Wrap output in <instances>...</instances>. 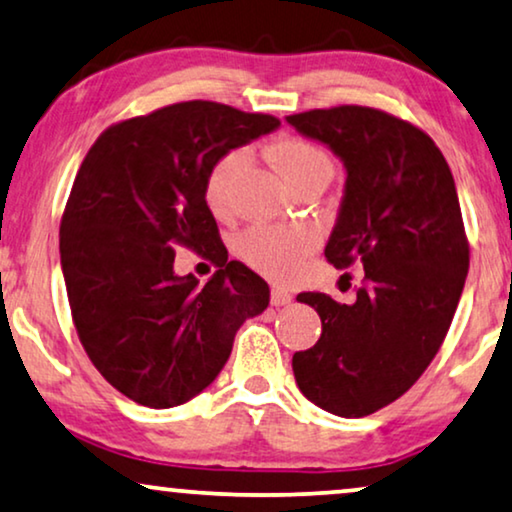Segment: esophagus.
Wrapping results in <instances>:
<instances>
[{"label": "esophagus", "instance_id": "1", "mask_svg": "<svg viewBox=\"0 0 512 512\" xmlns=\"http://www.w3.org/2000/svg\"><path fill=\"white\" fill-rule=\"evenodd\" d=\"M291 293L286 291V289H282V286H272V291H270V303L275 305V307H284V305H289L291 303Z\"/></svg>", "mask_w": 512, "mask_h": 512}]
</instances>
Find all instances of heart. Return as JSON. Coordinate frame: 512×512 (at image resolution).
Listing matches in <instances>:
<instances>
[{"label":"heart","instance_id":"obj_1","mask_svg":"<svg viewBox=\"0 0 512 512\" xmlns=\"http://www.w3.org/2000/svg\"><path fill=\"white\" fill-rule=\"evenodd\" d=\"M247 160V151L233 149L216 160L209 167L205 179V202L216 216L228 214L230 209V188H233L235 174ZM272 160L289 184H298L300 179L310 177L314 172H331V160L319 146L305 139L286 137L272 146ZM317 244V233L305 226H254L237 240V251L244 263L263 272V275L284 279L296 275L305 256Z\"/></svg>","mask_w":512,"mask_h":512}]
</instances>
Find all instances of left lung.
I'll use <instances>...</instances> for the list:
<instances>
[{
	"label": "left lung",
	"instance_id": "obj_1",
	"mask_svg": "<svg viewBox=\"0 0 512 512\" xmlns=\"http://www.w3.org/2000/svg\"><path fill=\"white\" fill-rule=\"evenodd\" d=\"M345 165L338 221L326 244L335 268L359 261L356 303L300 293L321 338L293 354L307 401L366 417L419 380L443 345L468 275V242L450 165L433 139L380 109H312L286 116Z\"/></svg>",
	"mask_w": 512,
	"mask_h": 512
}]
</instances>
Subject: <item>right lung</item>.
<instances>
[{
  "instance_id": "1",
  "label": "right lung",
  "mask_w": 512,
  "mask_h": 512,
  "mask_svg": "<svg viewBox=\"0 0 512 512\" xmlns=\"http://www.w3.org/2000/svg\"><path fill=\"white\" fill-rule=\"evenodd\" d=\"M277 128L268 114L179 102L111 125L83 158L60 223L62 275L83 349L130 401H191L268 307L265 279L228 261L205 179L223 153ZM177 246L220 268L205 287L173 272Z\"/></svg>"
}]
</instances>
